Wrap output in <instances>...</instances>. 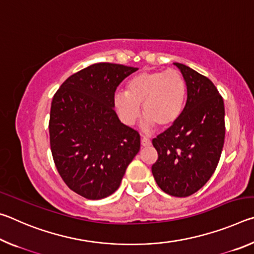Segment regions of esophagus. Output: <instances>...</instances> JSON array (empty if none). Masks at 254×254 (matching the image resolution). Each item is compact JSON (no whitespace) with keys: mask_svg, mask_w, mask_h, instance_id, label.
Wrapping results in <instances>:
<instances>
[{"mask_svg":"<svg viewBox=\"0 0 254 254\" xmlns=\"http://www.w3.org/2000/svg\"><path fill=\"white\" fill-rule=\"evenodd\" d=\"M141 145H142V147H150V145H151V140L147 136H142L141 137Z\"/></svg>","mask_w":254,"mask_h":254,"instance_id":"esophagus-1","label":"esophagus"}]
</instances>
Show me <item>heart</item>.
<instances>
[{"label": "heart", "instance_id": "b5f03b06", "mask_svg": "<svg viewBox=\"0 0 254 254\" xmlns=\"http://www.w3.org/2000/svg\"><path fill=\"white\" fill-rule=\"evenodd\" d=\"M187 87L184 77L175 69L143 71L128 80L127 92L114 95V106L121 121L133 126L141 115H145L141 127L150 131L173 126L182 115Z\"/></svg>", "mask_w": 254, "mask_h": 254}]
</instances>
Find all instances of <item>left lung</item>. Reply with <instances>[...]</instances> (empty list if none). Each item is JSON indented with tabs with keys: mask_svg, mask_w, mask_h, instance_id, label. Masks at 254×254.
<instances>
[{
	"mask_svg": "<svg viewBox=\"0 0 254 254\" xmlns=\"http://www.w3.org/2000/svg\"><path fill=\"white\" fill-rule=\"evenodd\" d=\"M187 87L180 118L156 139L158 160L152 175L166 194L187 197L212 177L220 161L225 137L224 102L207 77L179 63Z\"/></svg>",
	"mask_w": 254,
	"mask_h": 254,
	"instance_id": "obj_1",
	"label": "left lung"
}]
</instances>
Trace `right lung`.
I'll list each match as a JSON object with an SVG mask.
<instances>
[{"instance_id": "add662e5", "label": "right lung", "mask_w": 254, "mask_h": 254, "mask_svg": "<svg viewBox=\"0 0 254 254\" xmlns=\"http://www.w3.org/2000/svg\"><path fill=\"white\" fill-rule=\"evenodd\" d=\"M136 70L94 64L68 77L53 98L49 134L55 165L67 186L87 199L118 190L140 150L139 133L114 111L118 86Z\"/></svg>"}]
</instances>
